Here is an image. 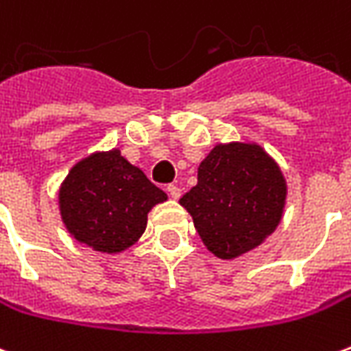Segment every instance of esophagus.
<instances>
[{"instance_id":"34e87169","label":"esophagus","mask_w":351,"mask_h":351,"mask_svg":"<svg viewBox=\"0 0 351 351\" xmlns=\"http://www.w3.org/2000/svg\"><path fill=\"white\" fill-rule=\"evenodd\" d=\"M167 191H169V195H171L173 199L180 197V188H178V186H175V184H169Z\"/></svg>"}]
</instances>
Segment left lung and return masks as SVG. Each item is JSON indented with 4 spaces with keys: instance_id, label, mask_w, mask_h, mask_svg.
I'll list each match as a JSON object with an SVG mask.
<instances>
[{
    "instance_id": "8db88e82",
    "label": "left lung",
    "mask_w": 351,
    "mask_h": 351,
    "mask_svg": "<svg viewBox=\"0 0 351 351\" xmlns=\"http://www.w3.org/2000/svg\"><path fill=\"white\" fill-rule=\"evenodd\" d=\"M282 171L259 145H216L201 161L197 184L180 199L216 258L254 250L278 228L286 205Z\"/></svg>"
}]
</instances>
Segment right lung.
Returning a JSON list of instances; mask_svg holds the SVG:
<instances>
[{
    "label": "right lung",
    "mask_w": 351,
    "mask_h": 351,
    "mask_svg": "<svg viewBox=\"0 0 351 351\" xmlns=\"http://www.w3.org/2000/svg\"><path fill=\"white\" fill-rule=\"evenodd\" d=\"M58 197L65 228L79 243L118 254L137 243L148 213L167 201V193L114 148L80 160Z\"/></svg>",
    "instance_id": "add662e5"
}]
</instances>
